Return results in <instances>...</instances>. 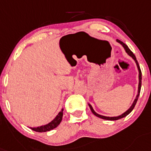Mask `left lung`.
I'll list each match as a JSON object with an SVG mask.
<instances>
[{
  "mask_svg": "<svg viewBox=\"0 0 151 151\" xmlns=\"http://www.w3.org/2000/svg\"><path fill=\"white\" fill-rule=\"evenodd\" d=\"M116 42L120 43V44L122 45L123 47H124V48L125 51L127 52V54H128L129 56H130L131 58H133L134 60V61H135V63H136L137 64V69H138V72H139V83H138V91H137V94L136 96V98H135V100H134V101L133 102L132 105L130 106V108L127 110V111H125L124 114H122L121 115H120V116H103V115H100L98 114L97 113H96L94 111V110L93 109V107H92V106H91L90 104H88V105H89L90 108H91V111H92V113H93V114L95 115V116H98V117H100V118H102L104 119V120H108V121H116V120H119V119H121L123 118V117H124V116H126L127 115H128L129 114H130L131 111H133V109L134 108V107H135V105H136L137 104V101L138 100V97H139V95H140V88H141V79H142V73H141V70H140V66H139V64H138V62L137 60V58L136 57H135V55H134V54H133V52L131 51V50L129 49V47L127 46L126 44H124V42H122V41H121L120 40H117L116 39Z\"/></svg>",
  "mask_w": 151,
  "mask_h": 151,
  "instance_id": "1",
  "label": "left lung"
}]
</instances>
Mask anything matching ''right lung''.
Listing matches in <instances>:
<instances>
[{
    "instance_id": "obj_1",
    "label": "right lung",
    "mask_w": 151,
    "mask_h": 151,
    "mask_svg": "<svg viewBox=\"0 0 151 151\" xmlns=\"http://www.w3.org/2000/svg\"><path fill=\"white\" fill-rule=\"evenodd\" d=\"M63 111H64V109H62L61 111L59 112V114L57 115L56 117L50 123H48L47 124L37 127H30V128L36 132H46V131H50V130H53L55 127H57L61 122L62 117H63Z\"/></svg>"
}]
</instances>
